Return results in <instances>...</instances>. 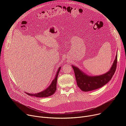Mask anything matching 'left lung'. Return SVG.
Wrapping results in <instances>:
<instances>
[{"label": "left lung", "mask_w": 126, "mask_h": 126, "mask_svg": "<svg viewBox=\"0 0 126 126\" xmlns=\"http://www.w3.org/2000/svg\"><path fill=\"white\" fill-rule=\"evenodd\" d=\"M117 55L110 71L105 74L91 77L83 73L79 68L72 66L74 70L77 86L82 91L88 92L99 89L108 82L114 75L117 68Z\"/></svg>", "instance_id": "8db88e82"}]
</instances>
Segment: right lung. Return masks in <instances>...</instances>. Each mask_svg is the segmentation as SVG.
Instances as JSON below:
<instances>
[{"instance_id": "obj_1", "label": "right lung", "mask_w": 126, "mask_h": 126, "mask_svg": "<svg viewBox=\"0 0 126 126\" xmlns=\"http://www.w3.org/2000/svg\"><path fill=\"white\" fill-rule=\"evenodd\" d=\"M61 67H59L58 69L56 75V77L55 79H54L51 83V84L50 85V86L47 88L44 91L37 93V94H29L27 93H26L27 95L31 96H34V97H47L49 96H50L52 95L54 93L56 90V84H57V77L59 74V71L60 70Z\"/></svg>"}]
</instances>
